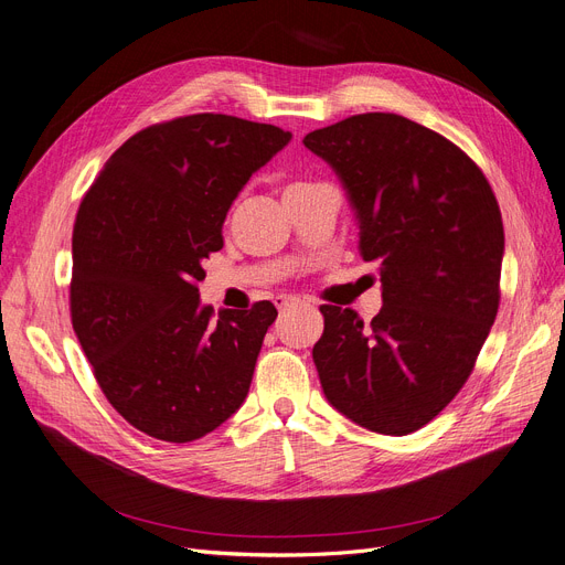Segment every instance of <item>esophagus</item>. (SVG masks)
Wrapping results in <instances>:
<instances>
[{
	"mask_svg": "<svg viewBox=\"0 0 565 565\" xmlns=\"http://www.w3.org/2000/svg\"><path fill=\"white\" fill-rule=\"evenodd\" d=\"M274 303H276V308H278V310H287V308L301 306V299H297V297H287V295H278V297L274 299Z\"/></svg>",
	"mask_w": 565,
	"mask_h": 565,
	"instance_id": "1",
	"label": "esophagus"
}]
</instances>
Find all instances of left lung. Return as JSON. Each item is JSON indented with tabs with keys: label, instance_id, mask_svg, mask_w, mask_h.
I'll use <instances>...</instances> for the list:
<instances>
[{
	"label": "left lung",
	"instance_id": "left-lung-1",
	"mask_svg": "<svg viewBox=\"0 0 565 565\" xmlns=\"http://www.w3.org/2000/svg\"><path fill=\"white\" fill-rule=\"evenodd\" d=\"M333 169L377 264L382 310L322 306L312 361L327 401L369 431L405 436L457 396L499 310L503 220L484 173L434 129L361 113L306 134Z\"/></svg>",
	"mask_w": 565,
	"mask_h": 565
}]
</instances>
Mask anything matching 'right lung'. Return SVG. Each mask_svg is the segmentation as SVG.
<instances>
[{
  "instance_id": "obj_1",
  "label": "right lung",
  "mask_w": 565,
  "mask_h": 565,
  "mask_svg": "<svg viewBox=\"0 0 565 565\" xmlns=\"http://www.w3.org/2000/svg\"><path fill=\"white\" fill-rule=\"evenodd\" d=\"M291 134L222 113L134 134L83 196L74 227L72 322L102 392L131 426L190 443L250 390L278 310L201 303L204 259L247 180Z\"/></svg>"
}]
</instances>
